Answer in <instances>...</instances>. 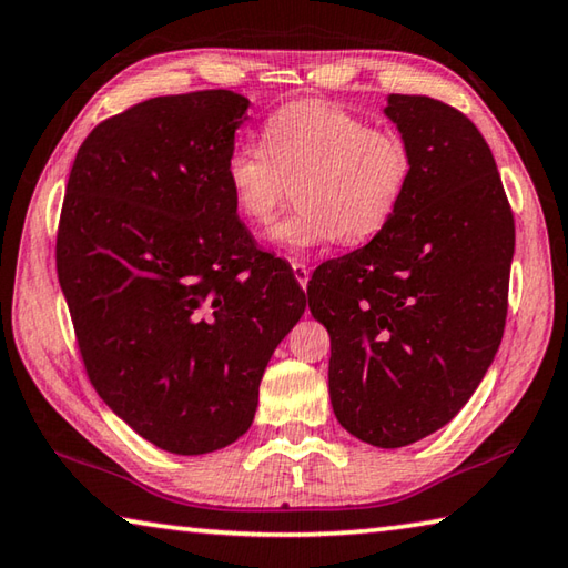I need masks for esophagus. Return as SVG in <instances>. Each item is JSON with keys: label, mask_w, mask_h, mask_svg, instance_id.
Instances as JSON below:
<instances>
[{"label": "esophagus", "mask_w": 568, "mask_h": 568, "mask_svg": "<svg viewBox=\"0 0 568 568\" xmlns=\"http://www.w3.org/2000/svg\"><path fill=\"white\" fill-rule=\"evenodd\" d=\"M292 272H294V278L300 282L302 290H306V284H310V266L302 264V262H292Z\"/></svg>", "instance_id": "34e87169"}]
</instances>
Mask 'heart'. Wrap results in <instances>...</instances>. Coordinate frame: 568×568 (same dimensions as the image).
I'll list each match as a JSON object with an SVG mask.
<instances>
[{
    "label": "heart",
    "mask_w": 568,
    "mask_h": 568,
    "mask_svg": "<svg viewBox=\"0 0 568 568\" xmlns=\"http://www.w3.org/2000/svg\"><path fill=\"white\" fill-rule=\"evenodd\" d=\"M264 146L239 142L226 156V184L244 222H272L294 184L296 209L268 236L290 256L316 246L364 244L392 222L412 182L414 159L402 134L369 126L346 109L302 99L274 109Z\"/></svg>",
    "instance_id": "1"
}]
</instances>
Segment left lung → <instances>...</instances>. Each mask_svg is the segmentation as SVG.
<instances>
[{
	"mask_svg": "<svg viewBox=\"0 0 568 568\" xmlns=\"http://www.w3.org/2000/svg\"><path fill=\"white\" fill-rule=\"evenodd\" d=\"M384 114L412 149L404 202L369 244L316 268L306 296L332 339L336 419L399 449L449 424L494 362L514 214L489 144L459 109L389 94Z\"/></svg>",
	"mask_w": 568,
	"mask_h": 568,
	"instance_id": "left-lung-1",
	"label": "left lung"
}]
</instances>
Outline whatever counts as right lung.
<instances>
[{"mask_svg": "<svg viewBox=\"0 0 568 568\" xmlns=\"http://www.w3.org/2000/svg\"><path fill=\"white\" fill-rule=\"evenodd\" d=\"M246 106L204 89L104 119L79 146L59 216L57 274L89 382L172 454L216 452L252 426L266 364L306 306L229 192Z\"/></svg>", "mask_w": 568, "mask_h": 568, "instance_id": "add662e5", "label": "right lung"}]
</instances>
